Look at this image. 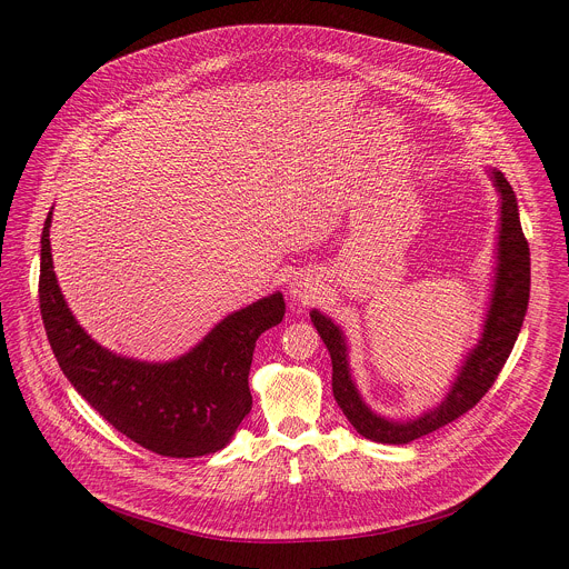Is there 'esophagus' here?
Returning a JSON list of instances; mask_svg holds the SVG:
<instances>
[{"mask_svg": "<svg viewBox=\"0 0 569 569\" xmlns=\"http://www.w3.org/2000/svg\"><path fill=\"white\" fill-rule=\"evenodd\" d=\"M315 286H317V283H315V279H312L310 274L299 272V274H295V279H292V283H290V295H292L295 299H299V301L306 303L308 299L315 297V292H317Z\"/></svg>", "mask_w": 569, "mask_h": 569, "instance_id": "34e87169", "label": "esophagus"}]
</instances>
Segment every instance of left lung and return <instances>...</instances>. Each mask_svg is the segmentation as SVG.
I'll return each instance as SVG.
<instances>
[{
    "instance_id": "8db88e82",
    "label": "left lung",
    "mask_w": 569,
    "mask_h": 569,
    "mask_svg": "<svg viewBox=\"0 0 569 569\" xmlns=\"http://www.w3.org/2000/svg\"><path fill=\"white\" fill-rule=\"evenodd\" d=\"M496 187L502 196V227H500V242H498V277L496 290L491 299V310L486 315L483 336L479 345L468 353L457 382L452 385L450 393L439 408L426 412L423 417L408 421V423H393L378 415H373L362 402L351 376H349V360H347V345L342 331L336 323L323 317L319 310L310 312L317 333L327 345L333 362V396L342 408L345 417L351 426L371 441L378 443H410L421 439L455 419L463 417L468 410L481 400V396L489 391L500 376L505 362L509 360L518 333L522 329L525 312L529 306V286H531V259H529V242L522 233L520 216H518V200L500 171H493Z\"/></svg>"
}]
</instances>
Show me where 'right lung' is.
Returning <instances> with one entry per match:
<instances>
[{
  "label": "right lung",
  "mask_w": 569,
  "mask_h": 569,
  "mask_svg": "<svg viewBox=\"0 0 569 569\" xmlns=\"http://www.w3.org/2000/svg\"><path fill=\"white\" fill-rule=\"evenodd\" d=\"M51 211L42 227L40 312L51 351L92 408L121 435L161 457H200L229 443L252 410L248 385L263 331L283 319V295L224 317L187 356L167 365L121 358L99 347L73 319L56 281Z\"/></svg>",
  "instance_id": "1"
}]
</instances>
